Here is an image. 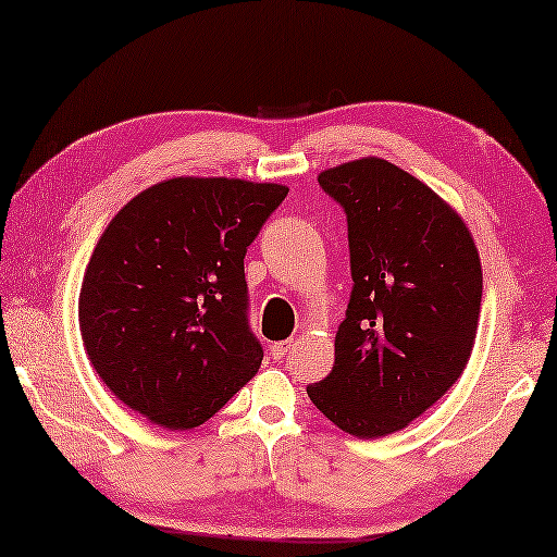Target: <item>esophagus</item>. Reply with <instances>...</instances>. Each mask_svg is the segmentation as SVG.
Listing matches in <instances>:
<instances>
[{
  "label": "esophagus",
  "mask_w": 557,
  "mask_h": 557,
  "mask_svg": "<svg viewBox=\"0 0 557 557\" xmlns=\"http://www.w3.org/2000/svg\"><path fill=\"white\" fill-rule=\"evenodd\" d=\"M290 350H294V341H281V343H273L271 345L273 360H284Z\"/></svg>",
  "instance_id": "obj_1"
}]
</instances>
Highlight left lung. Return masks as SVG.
Listing matches in <instances>:
<instances>
[{
	"label": "left lung",
	"instance_id": "left-lung-1",
	"mask_svg": "<svg viewBox=\"0 0 557 557\" xmlns=\"http://www.w3.org/2000/svg\"><path fill=\"white\" fill-rule=\"evenodd\" d=\"M348 214L352 294L335 333V364L311 403L358 440L424 414L461 377L479 331V249L449 202L382 158L323 170Z\"/></svg>",
	"mask_w": 557,
	"mask_h": 557
}]
</instances>
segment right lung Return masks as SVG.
Instances as JSON below:
<instances>
[{
  "label": "right lung",
  "mask_w": 557,
  "mask_h": 557,
  "mask_svg": "<svg viewBox=\"0 0 557 557\" xmlns=\"http://www.w3.org/2000/svg\"><path fill=\"white\" fill-rule=\"evenodd\" d=\"M286 185L172 177L100 234L78 296L81 338L106 387L165 430H195L259 372L244 257Z\"/></svg>",
  "instance_id": "obj_1"
}]
</instances>
